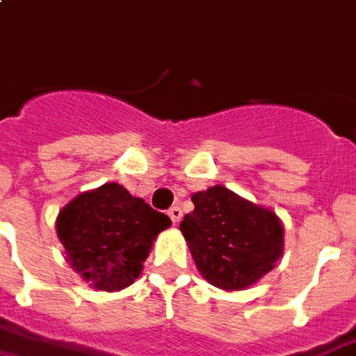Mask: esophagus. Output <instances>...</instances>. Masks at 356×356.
Masks as SVG:
<instances>
[{
    "instance_id": "obj_1",
    "label": "esophagus",
    "mask_w": 356,
    "mask_h": 356,
    "mask_svg": "<svg viewBox=\"0 0 356 356\" xmlns=\"http://www.w3.org/2000/svg\"><path fill=\"white\" fill-rule=\"evenodd\" d=\"M168 217L172 219L174 223H178V221L182 219V209H180L178 206H172L170 209H168Z\"/></svg>"
}]
</instances>
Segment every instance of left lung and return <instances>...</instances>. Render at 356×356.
<instances>
[{"mask_svg":"<svg viewBox=\"0 0 356 356\" xmlns=\"http://www.w3.org/2000/svg\"><path fill=\"white\" fill-rule=\"evenodd\" d=\"M192 202L194 211L184 216L180 231L207 282L221 290H243L273 270L284 245L276 213L223 186L195 192Z\"/></svg>","mask_w":356,"mask_h":356,"instance_id":"left-lung-1","label":"left lung"}]
</instances>
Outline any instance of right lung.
I'll list each match as a JSON object with an SVG mask.
<instances>
[{"label": "right lung", "mask_w": 356, "mask_h": 356, "mask_svg": "<svg viewBox=\"0 0 356 356\" xmlns=\"http://www.w3.org/2000/svg\"><path fill=\"white\" fill-rule=\"evenodd\" d=\"M170 223L123 186L104 184L62 209L56 233L74 270L95 290L115 292L139 278L152 241Z\"/></svg>", "instance_id": "obj_1"}]
</instances>
